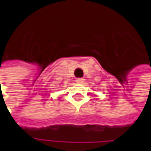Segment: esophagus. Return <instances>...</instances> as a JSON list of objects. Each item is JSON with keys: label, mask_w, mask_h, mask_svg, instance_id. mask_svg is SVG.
<instances>
[{"label": "esophagus", "mask_w": 151, "mask_h": 151, "mask_svg": "<svg viewBox=\"0 0 151 151\" xmlns=\"http://www.w3.org/2000/svg\"><path fill=\"white\" fill-rule=\"evenodd\" d=\"M84 81H85V79L83 78H78L76 79V82L78 84H82V83H84Z\"/></svg>", "instance_id": "esophagus-1"}]
</instances>
